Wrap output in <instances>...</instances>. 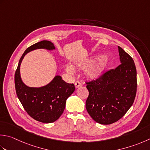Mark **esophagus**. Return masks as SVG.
I'll return each instance as SVG.
<instances>
[{"mask_svg": "<svg viewBox=\"0 0 150 150\" xmlns=\"http://www.w3.org/2000/svg\"><path fill=\"white\" fill-rule=\"evenodd\" d=\"M75 88H79L81 86V83L79 81H76L75 83Z\"/></svg>", "mask_w": 150, "mask_h": 150, "instance_id": "1", "label": "esophagus"}]
</instances>
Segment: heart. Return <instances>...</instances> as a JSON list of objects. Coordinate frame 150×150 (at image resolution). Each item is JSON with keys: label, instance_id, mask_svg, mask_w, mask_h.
Instances as JSON below:
<instances>
[{"label": "heart", "instance_id": "obj_1", "mask_svg": "<svg viewBox=\"0 0 150 150\" xmlns=\"http://www.w3.org/2000/svg\"><path fill=\"white\" fill-rule=\"evenodd\" d=\"M97 57L91 58L90 59H88L85 61L77 63L74 66H72V68L74 70H83L89 67L95 63L97 60ZM108 65V60L106 57H102L99 58V60L97 61V62L92 67H90L89 71H88V76L89 77L92 79H96L99 77L104 70L106 69ZM66 70L69 73H72L73 70L70 66H66Z\"/></svg>", "mask_w": 150, "mask_h": 150}]
</instances>
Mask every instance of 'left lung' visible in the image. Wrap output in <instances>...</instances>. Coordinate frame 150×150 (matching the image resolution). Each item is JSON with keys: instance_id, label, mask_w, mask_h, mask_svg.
<instances>
[{"instance_id": "left-lung-1", "label": "left lung", "mask_w": 150, "mask_h": 150, "mask_svg": "<svg viewBox=\"0 0 150 150\" xmlns=\"http://www.w3.org/2000/svg\"><path fill=\"white\" fill-rule=\"evenodd\" d=\"M118 51L121 64L85 83L89 92L86 110L94 121L103 125L121 119L132 106L137 93L134 60L119 46Z\"/></svg>"}]
</instances>
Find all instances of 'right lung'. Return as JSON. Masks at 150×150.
<instances>
[{"mask_svg":"<svg viewBox=\"0 0 150 150\" xmlns=\"http://www.w3.org/2000/svg\"><path fill=\"white\" fill-rule=\"evenodd\" d=\"M36 49H54L53 43L43 40L29 47L21 57L15 73L17 96L26 112L32 118L43 123H52L60 118L66 107V99L75 91L73 84L66 83L60 76H56L51 83L41 88H30L23 83L20 65L27 52Z\"/></svg>","mask_w":150,"mask_h":150,"instance_id":"right-lung-1","label":"right lung"}]
</instances>
